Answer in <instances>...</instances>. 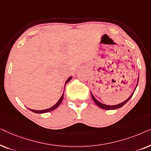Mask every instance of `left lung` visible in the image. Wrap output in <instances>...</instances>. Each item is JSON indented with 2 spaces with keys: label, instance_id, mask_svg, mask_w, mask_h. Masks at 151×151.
I'll list each match as a JSON object with an SVG mask.
<instances>
[{
  "label": "left lung",
  "instance_id": "left-lung-1",
  "mask_svg": "<svg viewBox=\"0 0 151 151\" xmlns=\"http://www.w3.org/2000/svg\"><path fill=\"white\" fill-rule=\"evenodd\" d=\"M138 81H139V78H138V80H137V84H138ZM135 89H136V88H135ZM133 93H133L131 94V96H130L129 98L127 99V100H126L124 101V102H122V103H120V104H119L113 105V106H110V105L104 104H102V103H101V102H99V101L97 100L96 99L94 98V96H93L91 93V94L92 99H93V100L94 102L96 103V104L97 105H98V106L99 107H100V108H102V109H106V110H114V109L120 108V107L124 106V104H126V103H127V102H128V101H129V100H130V99H131V98L132 97V96H133Z\"/></svg>",
  "mask_w": 151,
  "mask_h": 151
}]
</instances>
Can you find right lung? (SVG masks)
Returning <instances> with one entry per match:
<instances>
[{"label": "right lung", "mask_w": 151, "mask_h": 151, "mask_svg": "<svg viewBox=\"0 0 151 151\" xmlns=\"http://www.w3.org/2000/svg\"><path fill=\"white\" fill-rule=\"evenodd\" d=\"M71 78H72V77H70V78H68V80H67V81H66V82H65V86H66V84H67V82H69L70 80H71ZM63 96H64V93H63V96H61V98H60V100H58V102L56 104H55L54 106H53L52 107H51V108H49V109H45V110H41V111H36V110H32V109H29V110L31 111H32V112H34V113H47V112H50V111H53V110H54V109H55L57 108V107H58V106L60 104H61V102H62V101H63Z\"/></svg>", "instance_id": "right-lung-1"}]
</instances>
